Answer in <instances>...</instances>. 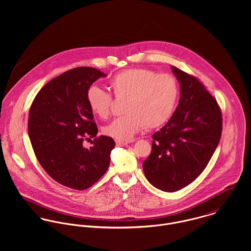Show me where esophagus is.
Here are the masks:
<instances>
[{
    "label": "esophagus",
    "mask_w": 251,
    "mask_h": 251,
    "mask_svg": "<svg viewBox=\"0 0 251 251\" xmlns=\"http://www.w3.org/2000/svg\"><path fill=\"white\" fill-rule=\"evenodd\" d=\"M128 144V142H122V141H117L116 142V146L118 147H124V146H126Z\"/></svg>",
    "instance_id": "esophagus-1"
}]
</instances>
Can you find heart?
Listing matches in <instances>:
<instances>
[{
    "instance_id": "b5f03b06",
    "label": "heart",
    "mask_w": 251,
    "mask_h": 251,
    "mask_svg": "<svg viewBox=\"0 0 251 251\" xmlns=\"http://www.w3.org/2000/svg\"><path fill=\"white\" fill-rule=\"evenodd\" d=\"M110 87L117 99H126V115L114 120L103 128L104 134L118 141L128 142L146 126L156 128L169 121L176 107L179 87L174 76L157 74L148 69H128L118 72L110 80ZM91 111L107 119L112 111L111 95L99 86L87 91Z\"/></svg>"
}]
</instances>
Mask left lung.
<instances>
[{
  "mask_svg": "<svg viewBox=\"0 0 251 251\" xmlns=\"http://www.w3.org/2000/svg\"><path fill=\"white\" fill-rule=\"evenodd\" d=\"M171 68L180 85L179 105L152 134L151 151L143 162L147 179L166 192L177 191L200 176L222 132L221 110L215 98L195 76Z\"/></svg>",
  "mask_w": 251,
  "mask_h": 251,
  "instance_id": "1",
  "label": "left lung"
}]
</instances>
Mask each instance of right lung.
<instances>
[{
    "instance_id": "right-lung-1",
    "label": "right lung",
    "mask_w": 251,
    "mask_h": 251,
    "mask_svg": "<svg viewBox=\"0 0 251 251\" xmlns=\"http://www.w3.org/2000/svg\"><path fill=\"white\" fill-rule=\"evenodd\" d=\"M103 72L75 68L49 81L31 105L28 133L41 167L57 182L76 190L92 186L107 171L115 148L109 136H100L87 91ZM95 138L89 149L85 139ZM93 144V142H92Z\"/></svg>"
}]
</instances>
